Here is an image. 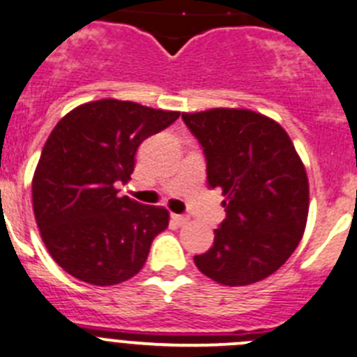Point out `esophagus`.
<instances>
[{
    "instance_id": "1",
    "label": "esophagus",
    "mask_w": 357,
    "mask_h": 357,
    "mask_svg": "<svg viewBox=\"0 0 357 357\" xmlns=\"http://www.w3.org/2000/svg\"><path fill=\"white\" fill-rule=\"evenodd\" d=\"M172 218H174V220L179 224V226L190 222V217H186V215H172Z\"/></svg>"
}]
</instances>
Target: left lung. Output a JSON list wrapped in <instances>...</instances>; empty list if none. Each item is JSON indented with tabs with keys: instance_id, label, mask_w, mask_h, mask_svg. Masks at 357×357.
I'll return each mask as SVG.
<instances>
[{
	"instance_id": "obj_1",
	"label": "left lung",
	"mask_w": 357,
	"mask_h": 357,
	"mask_svg": "<svg viewBox=\"0 0 357 357\" xmlns=\"http://www.w3.org/2000/svg\"><path fill=\"white\" fill-rule=\"evenodd\" d=\"M181 117L204 147L208 183L226 197V220L195 265L224 287L268 278L297 249L307 222L310 183L294 142L274 119L247 108Z\"/></svg>"
}]
</instances>
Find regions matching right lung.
<instances>
[{
    "label": "right lung",
    "instance_id": "add662e5",
    "mask_svg": "<svg viewBox=\"0 0 357 357\" xmlns=\"http://www.w3.org/2000/svg\"><path fill=\"white\" fill-rule=\"evenodd\" d=\"M178 117L108 98L79 105L53 128L31 201L44 245L67 274L96 287L139 274L155 236L169 226V211L121 197L117 183L133 174L140 144Z\"/></svg>",
    "mask_w": 357,
    "mask_h": 357
}]
</instances>
